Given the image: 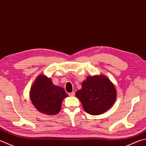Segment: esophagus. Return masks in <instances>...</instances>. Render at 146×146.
<instances>
[{
  "label": "esophagus",
  "mask_w": 146,
  "mask_h": 146,
  "mask_svg": "<svg viewBox=\"0 0 146 146\" xmlns=\"http://www.w3.org/2000/svg\"><path fill=\"white\" fill-rule=\"evenodd\" d=\"M68 95L70 96H75V92H70V93H69Z\"/></svg>",
  "instance_id": "obj_1"
}]
</instances>
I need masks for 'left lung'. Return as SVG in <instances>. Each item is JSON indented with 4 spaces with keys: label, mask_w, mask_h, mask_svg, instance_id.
I'll return each instance as SVG.
<instances>
[{
    "label": "left lung",
    "mask_w": 146,
    "mask_h": 146,
    "mask_svg": "<svg viewBox=\"0 0 146 146\" xmlns=\"http://www.w3.org/2000/svg\"><path fill=\"white\" fill-rule=\"evenodd\" d=\"M84 109L91 115L106 112L115 102L117 92L112 82L104 75L87 76L82 82V89L76 91Z\"/></svg>",
    "instance_id": "left-lung-1"
}]
</instances>
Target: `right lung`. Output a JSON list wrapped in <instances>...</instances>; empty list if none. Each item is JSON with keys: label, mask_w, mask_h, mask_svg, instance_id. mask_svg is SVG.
Wrapping results in <instances>:
<instances>
[{"label": "right lung", "mask_w": 146, "mask_h": 146, "mask_svg": "<svg viewBox=\"0 0 146 146\" xmlns=\"http://www.w3.org/2000/svg\"><path fill=\"white\" fill-rule=\"evenodd\" d=\"M67 96L64 89L55 86L51 79L44 75L38 76L30 91L31 100L35 108L50 115L59 112L62 100Z\"/></svg>", "instance_id": "add662e5"}]
</instances>
